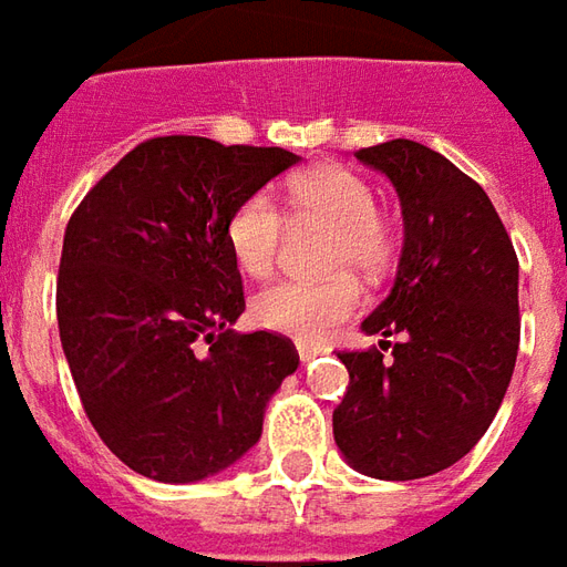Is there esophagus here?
Masks as SVG:
<instances>
[{
  "instance_id": "esophagus-1",
  "label": "esophagus",
  "mask_w": 567,
  "mask_h": 567,
  "mask_svg": "<svg viewBox=\"0 0 567 567\" xmlns=\"http://www.w3.org/2000/svg\"><path fill=\"white\" fill-rule=\"evenodd\" d=\"M319 347H310V343H297V355H300V362H310V359H316L319 355Z\"/></svg>"
}]
</instances>
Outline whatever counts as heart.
<instances>
[{"instance_id": "b5f03b06", "label": "heart", "mask_w": 567, "mask_h": 567, "mask_svg": "<svg viewBox=\"0 0 567 567\" xmlns=\"http://www.w3.org/2000/svg\"><path fill=\"white\" fill-rule=\"evenodd\" d=\"M288 202L300 220L334 227L328 270H355L380 276L393 257V233L378 212L374 187L362 174L343 165H319L291 181ZM285 239V215L270 193H255L233 212L227 243L243 272L270 276ZM362 310V288L352 276H334L328 282H276L264 288L251 303L260 328L288 334L300 343H319L334 328Z\"/></svg>"}]
</instances>
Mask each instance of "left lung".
<instances>
[{
    "label": "left lung",
    "instance_id": "obj_1",
    "mask_svg": "<svg viewBox=\"0 0 567 567\" xmlns=\"http://www.w3.org/2000/svg\"><path fill=\"white\" fill-rule=\"evenodd\" d=\"M355 159L390 177L405 243L386 300L362 322L393 338L338 352L350 386L334 442L371 478L408 482L449 470L485 435L518 352V257L488 193L417 141L365 146Z\"/></svg>",
    "mask_w": 567,
    "mask_h": 567
}]
</instances>
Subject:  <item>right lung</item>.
Here are the masks:
<instances>
[{
    "instance_id": "add662e5",
    "label": "right lung",
    "mask_w": 567,
    "mask_h": 567,
    "mask_svg": "<svg viewBox=\"0 0 567 567\" xmlns=\"http://www.w3.org/2000/svg\"><path fill=\"white\" fill-rule=\"evenodd\" d=\"M282 146L208 137L137 144L89 189L63 233L58 328L104 445L156 482H199L257 445L295 343L239 334L243 276L227 224L291 168Z\"/></svg>"
}]
</instances>
